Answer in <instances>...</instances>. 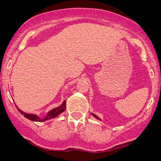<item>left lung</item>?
Masks as SVG:
<instances>
[{
  "instance_id": "obj_1",
  "label": "left lung",
  "mask_w": 161,
  "mask_h": 161,
  "mask_svg": "<svg viewBox=\"0 0 161 161\" xmlns=\"http://www.w3.org/2000/svg\"><path fill=\"white\" fill-rule=\"evenodd\" d=\"M92 115H93V116H94V117H95V118L97 119H98V120H100V118H99L97 116H96V115H95V114H92Z\"/></svg>"
}]
</instances>
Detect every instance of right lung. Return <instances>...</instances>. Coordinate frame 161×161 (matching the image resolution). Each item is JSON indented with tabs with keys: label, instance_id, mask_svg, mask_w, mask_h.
I'll return each mask as SVG.
<instances>
[{
	"label": "right lung",
	"instance_id": "right-lung-1",
	"mask_svg": "<svg viewBox=\"0 0 161 161\" xmlns=\"http://www.w3.org/2000/svg\"><path fill=\"white\" fill-rule=\"evenodd\" d=\"M65 108H66V101L64 100L62 103V104L60 105V106L55 108L52 109L51 111H50L49 112H48V113L47 114V115H46L45 117L40 118V117H39L38 116H36V114L25 113V112L21 111L20 109L17 108V109H18V111L20 112V114H22V115H23L25 118H27L28 119H30L31 121H34V122H45V121H47V120L51 119L56 118L57 116H58L59 114L64 111Z\"/></svg>",
	"mask_w": 161,
	"mask_h": 161
}]
</instances>
